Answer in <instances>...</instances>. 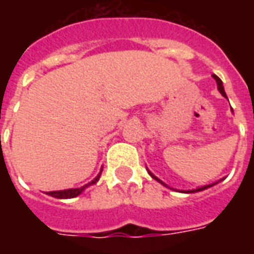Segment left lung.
Segmentation results:
<instances>
[{"instance_id":"left-lung-1","label":"left lung","mask_w":254,"mask_h":254,"mask_svg":"<svg viewBox=\"0 0 254 254\" xmlns=\"http://www.w3.org/2000/svg\"><path fill=\"white\" fill-rule=\"evenodd\" d=\"M212 77L215 78V81H216V84H218V89H219V92H220V94L223 95L224 98H227V95H226V92H224L223 83H222V80H220V78H219L218 76H216V74H212ZM148 173H149V176L152 177V178H154V180H156V181L159 182V184H162V185H163V187H166V188H170V187H167V185H166L165 182L162 181V180H159V178H158V177H155L154 174H152V173H151V171H149V170H148ZM216 184H218V182H215V184H211V185H205V187L197 188V189H191V190H178V191H182V193H196V191L205 190V189H208V188L213 187V185H216ZM170 189H173V188H170Z\"/></svg>"}]
</instances>
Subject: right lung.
Returning <instances> with one entry per match:
<instances>
[{
  "mask_svg": "<svg viewBox=\"0 0 254 254\" xmlns=\"http://www.w3.org/2000/svg\"><path fill=\"white\" fill-rule=\"evenodd\" d=\"M102 170H103V169H100L99 174L95 177L92 181L88 182V184H85L84 187L76 188V189H65V190L46 191V194H49V196H52V197H56V198H73V197H76V196H78V194H81L85 188L91 187V185H94V184H96V182L99 181L100 176H102Z\"/></svg>",
  "mask_w": 254,
  "mask_h": 254,
  "instance_id": "obj_1",
  "label": "right lung"
}]
</instances>
